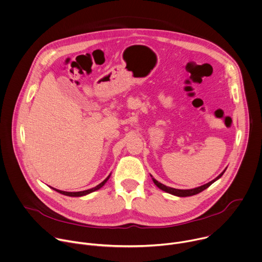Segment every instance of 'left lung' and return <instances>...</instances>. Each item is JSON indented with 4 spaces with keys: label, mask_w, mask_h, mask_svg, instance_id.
Returning <instances> with one entry per match:
<instances>
[{
    "label": "left lung",
    "mask_w": 262,
    "mask_h": 262,
    "mask_svg": "<svg viewBox=\"0 0 262 262\" xmlns=\"http://www.w3.org/2000/svg\"><path fill=\"white\" fill-rule=\"evenodd\" d=\"M225 170H226V168L220 173V175H219L217 178H215V179L212 180L211 182H209V183H207V184H205V185H202V186H200V187L193 188V189H185V190H184V189H176V188H171V187H168V186H165V185L159 183V182H158L157 180H155L154 178H152V180H153L154 184H155L159 189H161V190H163V191H165V192H167V193H170V194H172V195L185 198V196L195 195V194H198V193L204 191L205 189H207V188H208L210 185H212L215 181H217L219 178H221V176L223 175ZM151 177H152V176H151Z\"/></svg>",
    "instance_id": "obj_1"
}]
</instances>
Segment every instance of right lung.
<instances>
[{"label":"right lung","instance_id":"1","mask_svg":"<svg viewBox=\"0 0 262 262\" xmlns=\"http://www.w3.org/2000/svg\"><path fill=\"white\" fill-rule=\"evenodd\" d=\"M110 176H111V173L110 175L102 182V183H100L99 185H97L96 187H94V188H92V189H89V190H84V191H77V192H68V191H62V190H58V189H55V188H53V187H51L53 190H55V191H57V192H59V193H61V194H63V195H68V196H83V195H86V194H89V193H92V192H94V191H96V190H99L101 187H103L104 185H105V183L109 180V178H110Z\"/></svg>","mask_w":262,"mask_h":262}]
</instances>
